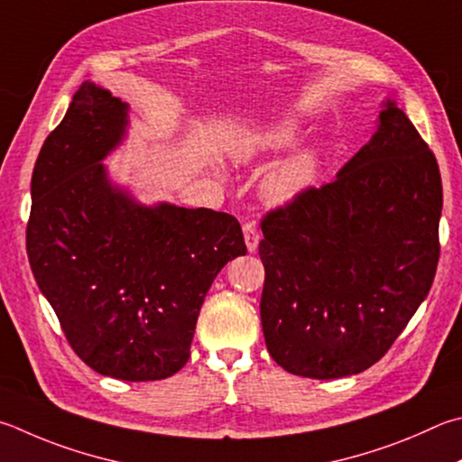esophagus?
Wrapping results in <instances>:
<instances>
[{"label":"esophagus","mask_w":462,"mask_h":462,"mask_svg":"<svg viewBox=\"0 0 462 462\" xmlns=\"http://www.w3.org/2000/svg\"><path fill=\"white\" fill-rule=\"evenodd\" d=\"M242 230H245V240H246L248 253H254V250L258 248V242H260V232L256 228V222L248 220Z\"/></svg>","instance_id":"34e87169"}]
</instances>
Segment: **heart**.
Here are the masks:
<instances>
[{"label": "heart", "instance_id": "obj_1", "mask_svg": "<svg viewBox=\"0 0 462 462\" xmlns=\"http://www.w3.org/2000/svg\"><path fill=\"white\" fill-rule=\"evenodd\" d=\"M297 143V127L292 123H281L264 131H254L242 137L236 145V155L242 162H253ZM317 178V159L311 153H300L276 170L264 183V194L274 202H287L305 191Z\"/></svg>", "mask_w": 462, "mask_h": 462}]
</instances>
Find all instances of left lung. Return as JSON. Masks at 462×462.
<instances>
[{"label":"left lung","mask_w":462,"mask_h":462,"mask_svg":"<svg viewBox=\"0 0 462 462\" xmlns=\"http://www.w3.org/2000/svg\"><path fill=\"white\" fill-rule=\"evenodd\" d=\"M440 212L434 153L385 103L374 139L337 178L260 220V319L274 362L315 380L380 362L432 287Z\"/></svg>","instance_id":"8db88e82"}]
</instances>
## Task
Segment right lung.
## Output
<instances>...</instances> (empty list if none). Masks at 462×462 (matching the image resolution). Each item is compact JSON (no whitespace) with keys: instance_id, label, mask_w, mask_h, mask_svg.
<instances>
[{"instance_id":"add662e5","label":"right lung","mask_w":462,"mask_h":462,"mask_svg":"<svg viewBox=\"0 0 462 462\" xmlns=\"http://www.w3.org/2000/svg\"><path fill=\"white\" fill-rule=\"evenodd\" d=\"M127 108L92 82L72 97L33 165L26 250L74 354L153 382L188 364L208 291L246 245L230 214L145 208L108 183L98 162L121 143Z\"/></svg>"}]
</instances>
